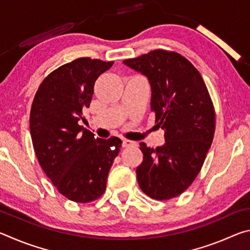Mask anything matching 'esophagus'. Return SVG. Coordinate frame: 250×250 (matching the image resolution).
Segmentation results:
<instances>
[{
  "label": "esophagus",
  "instance_id": "esophagus-1",
  "mask_svg": "<svg viewBox=\"0 0 250 250\" xmlns=\"http://www.w3.org/2000/svg\"><path fill=\"white\" fill-rule=\"evenodd\" d=\"M135 146V142L133 141H130V140H124V142H122V146L124 147H130V146Z\"/></svg>",
  "mask_w": 250,
  "mask_h": 250
}]
</instances>
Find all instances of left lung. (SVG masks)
I'll list each match as a JSON object with an SVG mask.
<instances>
[{
  "label": "left lung",
  "mask_w": 250,
  "mask_h": 250,
  "mask_svg": "<svg viewBox=\"0 0 250 250\" xmlns=\"http://www.w3.org/2000/svg\"><path fill=\"white\" fill-rule=\"evenodd\" d=\"M124 62L149 79L151 111L166 131L162 146L140 143L138 183L151 198L170 200L193 183L204 164L216 124L213 101L200 71L179 53L154 49Z\"/></svg>",
  "instance_id": "1"
}]
</instances>
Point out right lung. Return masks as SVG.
I'll return each mask as SVG.
<instances>
[{"mask_svg":"<svg viewBox=\"0 0 250 250\" xmlns=\"http://www.w3.org/2000/svg\"><path fill=\"white\" fill-rule=\"evenodd\" d=\"M112 64L89 57L67 62L46 76L32 104L29 130L37 160L58 192L76 203L103 195L120 152L119 138H95L78 124L97 78Z\"/></svg>","mask_w":250,"mask_h":250,"instance_id":"add662e5","label":"right lung"}]
</instances>
